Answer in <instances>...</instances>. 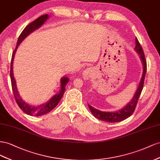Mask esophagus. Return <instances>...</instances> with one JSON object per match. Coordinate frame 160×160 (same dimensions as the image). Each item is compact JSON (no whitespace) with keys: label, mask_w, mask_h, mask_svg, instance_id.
<instances>
[{"label":"esophagus","mask_w":160,"mask_h":160,"mask_svg":"<svg viewBox=\"0 0 160 160\" xmlns=\"http://www.w3.org/2000/svg\"><path fill=\"white\" fill-rule=\"evenodd\" d=\"M82 74L84 78V79H88L91 76V74H92V72H91V70L90 68H87V69H86L85 70L83 71L82 72Z\"/></svg>","instance_id":"1"}]
</instances>
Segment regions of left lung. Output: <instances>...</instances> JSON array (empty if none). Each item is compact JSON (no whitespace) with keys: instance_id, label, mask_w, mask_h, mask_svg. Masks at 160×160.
<instances>
[{"instance_id":"8db88e82","label":"left lung","mask_w":160,"mask_h":160,"mask_svg":"<svg viewBox=\"0 0 160 160\" xmlns=\"http://www.w3.org/2000/svg\"><path fill=\"white\" fill-rule=\"evenodd\" d=\"M135 43H136V45H135V51L139 53L141 62H142V63H143V75L139 82V87L138 88V90H137L133 99L131 100V101L129 103L127 104V105H126V107H125L120 111H118L116 112H103V111H100L98 110V109L94 108V107L89 105L88 104L91 112H92V115L96 118H97L99 120H101L102 121H105L108 122H119V121L125 120L127 118L130 117L135 111L137 104H138V102L139 98L141 95V91H142L143 88L145 76L146 72H147V63H146L144 52L141 46V44L139 43L138 38H135Z\"/></svg>"}]
</instances>
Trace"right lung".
<instances>
[{
  "label": "right lung",
  "instance_id": "obj_1",
  "mask_svg": "<svg viewBox=\"0 0 160 160\" xmlns=\"http://www.w3.org/2000/svg\"><path fill=\"white\" fill-rule=\"evenodd\" d=\"M48 15H44L38 17L37 19H35L33 22H31L28 25H27L24 30L22 31V33L19 35V38L17 40V43L16 48L12 52V58H11V70H10V76H11V86H12V90L13 94H14V97L15 98L16 102L18 104V106L21 110L25 112L26 114L31 116H42L47 114L48 112H50L52 110L56 107L59 102L60 101L61 98H62L63 93H64L66 90V86L67 83L69 82V78L67 77H63L61 78V90L60 92L56 94L55 96L50 99L49 101L46 103H45L42 105H39L37 107L31 106L29 104L26 103L25 101L22 100L20 95L18 92V90L16 86V82L15 80L14 76H13V71H12V64H13V60H14L15 53L16 52V50L19 46V45L21 43V42L26 37H27L31 33L34 31L35 29H37L42 26L44 22L48 19Z\"/></svg>",
  "mask_w": 160,
  "mask_h": 160
}]
</instances>
